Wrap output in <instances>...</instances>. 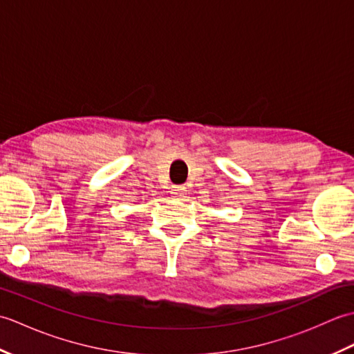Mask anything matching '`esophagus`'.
Returning a JSON list of instances; mask_svg holds the SVG:
<instances>
[{
	"label": "esophagus",
	"mask_w": 354,
	"mask_h": 354,
	"mask_svg": "<svg viewBox=\"0 0 354 354\" xmlns=\"http://www.w3.org/2000/svg\"><path fill=\"white\" fill-rule=\"evenodd\" d=\"M171 194L175 198H184V194H185V187L184 185H176V187H173L171 189Z\"/></svg>",
	"instance_id": "1"
}]
</instances>
